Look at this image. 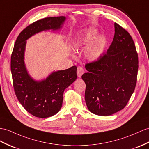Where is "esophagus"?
Segmentation results:
<instances>
[{"label": "esophagus", "mask_w": 149, "mask_h": 149, "mask_svg": "<svg viewBox=\"0 0 149 149\" xmlns=\"http://www.w3.org/2000/svg\"><path fill=\"white\" fill-rule=\"evenodd\" d=\"M84 73V70L81 66H78L77 68V75L78 77H81V75Z\"/></svg>", "instance_id": "34e87169"}]
</instances>
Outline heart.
Instances as JSON below:
<instances>
[{
    "label": "heart",
    "mask_w": 149,
    "mask_h": 149,
    "mask_svg": "<svg viewBox=\"0 0 149 149\" xmlns=\"http://www.w3.org/2000/svg\"><path fill=\"white\" fill-rule=\"evenodd\" d=\"M97 31H91L79 38L75 42V47L79 48L86 45L97 37ZM105 43L102 40L94 43L86 51V56L90 61H97L102 56L104 51Z\"/></svg>",
    "instance_id": "1"
}]
</instances>
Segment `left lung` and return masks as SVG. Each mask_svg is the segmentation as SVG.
<instances>
[{
  "instance_id": "obj_1",
  "label": "left lung",
  "mask_w": 149,
  "mask_h": 149,
  "mask_svg": "<svg viewBox=\"0 0 149 149\" xmlns=\"http://www.w3.org/2000/svg\"><path fill=\"white\" fill-rule=\"evenodd\" d=\"M113 40L106 53L86 63L82 75L86 84L85 98L88 110L109 116L123 109L135 90L139 68L135 45L124 28L114 23Z\"/></svg>"
}]
</instances>
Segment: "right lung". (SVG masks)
Masks as SVG:
<instances>
[{
	"mask_svg": "<svg viewBox=\"0 0 149 149\" xmlns=\"http://www.w3.org/2000/svg\"><path fill=\"white\" fill-rule=\"evenodd\" d=\"M64 16L43 18L21 31L14 43L10 57L13 87L19 102L29 113L37 118H49L57 114L63 104L64 90L77 78V66L53 72L45 80L35 81L28 75L24 64L26 40L46 30L60 28Z\"/></svg>",
	"mask_w": 149,
	"mask_h": 149,
	"instance_id": "add662e5",
	"label": "right lung"
}]
</instances>
